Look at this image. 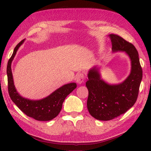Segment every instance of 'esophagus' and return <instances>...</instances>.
<instances>
[{
  "label": "esophagus",
  "instance_id": "1",
  "mask_svg": "<svg viewBox=\"0 0 151 151\" xmlns=\"http://www.w3.org/2000/svg\"><path fill=\"white\" fill-rule=\"evenodd\" d=\"M85 81V75L84 73H79L77 74V75L76 76V81L78 84H82V82H84Z\"/></svg>",
  "mask_w": 151,
  "mask_h": 151
}]
</instances>
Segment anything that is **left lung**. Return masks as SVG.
Listing matches in <instances>:
<instances>
[{
	"instance_id": "1",
	"label": "left lung",
	"mask_w": 151,
	"mask_h": 151,
	"mask_svg": "<svg viewBox=\"0 0 151 151\" xmlns=\"http://www.w3.org/2000/svg\"><path fill=\"white\" fill-rule=\"evenodd\" d=\"M112 50L125 51L132 63L131 73L118 85H109L101 79L95 67L88 73L86 86L89 95L87 107L96 119L109 121L124 114L135 104L138 97L143 71L137 50L134 45L116 34H110Z\"/></svg>"
}]
</instances>
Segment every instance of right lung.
Wrapping results in <instances>:
<instances>
[{
  "label": "right lung",
  "instance_id": "obj_1",
  "mask_svg": "<svg viewBox=\"0 0 151 151\" xmlns=\"http://www.w3.org/2000/svg\"><path fill=\"white\" fill-rule=\"evenodd\" d=\"M23 43L20 41L15 47L14 52L9 59L7 65L8 93L12 101L27 116L37 121H47L52 120L59 114L62 104L66 97L76 88V83H70L58 88L47 97L39 101H31L22 97L16 91L11 69V64L16 52Z\"/></svg>",
  "mask_w": 151,
  "mask_h": 151
}]
</instances>
